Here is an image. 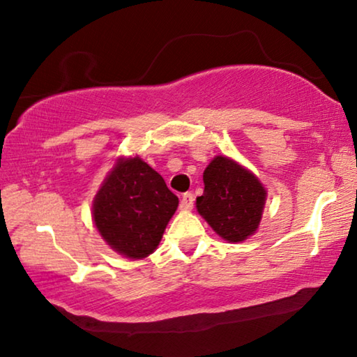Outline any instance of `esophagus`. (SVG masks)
<instances>
[{
    "label": "esophagus",
    "mask_w": 357,
    "mask_h": 357,
    "mask_svg": "<svg viewBox=\"0 0 357 357\" xmlns=\"http://www.w3.org/2000/svg\"><path fill=\"white\" fill-rule=\"evenodd\" d=\"M194 194H190V192H185L183 195V199H181L179 206L181 209H184V211H190L192 208H194Z\"/></svg>",
    "instance_id": "obj_1"
}]
</instances>
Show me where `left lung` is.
Segmentation results:
<instances>
[{
  "mask_svg": "<svg viewBox=\"0 0 357 357\" xmlns=\"http://www.w3.org/2000/svg\"><path fill=\"white\" fill-rule=\"evenodd\" d=\"M203 183L197 211L220 238L240 243L257 230L267 192L250 169L218 155L203 173Z\"/></svg>",
  "mask_w": 357,
  "mask_h": 357,
  "instance_id": "left-lung-1",
  "label": "left lung"
}]
</instances>
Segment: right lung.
<instances>
[{
	"label": "right lung",
	"mask_w": 357,
	"mask_h": 357,
	"mask_svg": "<svg viewBox=\"0 0 357 357\" xmlns=\"http://www.w3.org/2000/svg\"><path fill=\"white\" fill-rule=\"evenodd\" d=\"M178 197L139 157L119 158L93 200V220L112 250L130 259L155 251Z\"/></svg>",
	"instance_id": "1"
}]
</instances>
